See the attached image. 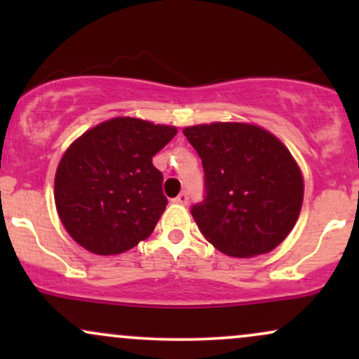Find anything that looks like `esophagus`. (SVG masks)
Instances as JSON below:
<instances>
[{"label": "esophagus", "mask_w": 359, "mask_h": 359, "mask_svg": "<svg viewBox=\"0 0 359 359\" xmlns=\"http://www.w3.org/2000/svg\"><path fill=\"white\" fill-rule=\"evenodd\" d=\"M172 203H175V204H182V205H185L189 203V196H187V192H180L179 196L175 197V199H172Z\"/></svg>", "instance_id": "1"}]
</instances>
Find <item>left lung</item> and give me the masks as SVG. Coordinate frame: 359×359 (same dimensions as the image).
Returning a JSON list of instances; mask_svg holds the SVG:
<instances>
[{
  "instance_id": "left-lung-1",
  "label": "left lung",
  "mask_w": 359,
  "mask_h": 359,
  "mask_svg": "<svg viewBox=\"0 0 359 359\" xmlns=\"http://www.w3.org/2000/svg\"><path fill=\"white\" fill-rule=\"evenodd\" d=\"M184 135L203 160L208 196L191 212L205 240L234 258L277 248L304 201L302 170L288 148L253 123H204Z\"/></svg>"
}]
</instances>
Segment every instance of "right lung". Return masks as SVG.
Listing matches in <instances>:
<instances>
[{
    "label": "right lung",
    "mask_w": 359,
    "mask_h": 359,
    "mask_svg": "<svg viewBox=\"0 0 359 359\" xmlns=\"http://www.w3.org/2000/svg\"><path fill=\"white\" fill-rule=\"evenodd\" d=\"M175 135V126L118 116L74 140L57 167L53 199L77 245L119 255L154 233L167 197L151 156Z\"/></svg>",
    "instance_id": "1"
}]
</instances>
